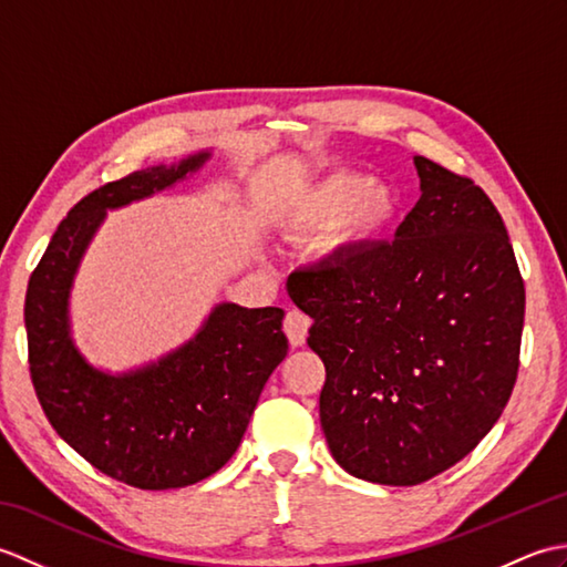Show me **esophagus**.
Segmentation results:
<instances>
[{
    "label": "esophagus",
    "mask_w": 567,
    "mask_h": 567,
    "mask_svg": "<svg viewBox=\"0 0 567 567\" xmlns=\"http://www.w3.org/2000/svg\"><path fill=\"white\" fill-rule=\"evenodd\" d=\"M309 327H311V319L305 315V311H299V309L287 311V317L282 321V329L287 333V341H290L295 348L305 346Z\"/></svg>",
    "instance_id": "esophagus-1"
}]
</instances>
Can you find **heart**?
<instances>
[{"label":"heart","instance_id":"obj_1","mask_svg":"<svg viewBox=\"0 0 567 567\" xmlns=\"http://www.w3.org/2000/svg\"><path fill=\"white\" fill-rule=\"evenodd\" d=\"M400 214V192L390 183L346 167L292 189L280 212L287 231L299 238H323L343 226L346 238L360 246L388 238Z\"/></svg>","mask_w":567,"mask_h":567}]
</instances>
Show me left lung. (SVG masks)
Returning <instances> with one entry per match:
<instances>
[{
    "label": "left lung",
    "instance_id": "left-lung-1",
    "mask_svg": "<svg viewBox=\"0 0 567 567\" xmlns=\"http://www.w3.org/2000/svg\"><path fill=\"white\" fill-rule=\"evenodd\" d=\"M421 197L392 244L295 272L327 365L321 429L346 473L419 485L475 449L507 406L524 329V280L507 228L470 177L414 158Z\"/></svg>",
    "mask_w": 567,
    "mask_h": 567
}]
</instances>
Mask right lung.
<instances>
[{
  "label": "right lung",
  "mask_w": 567,
  "mask_h": 567,
  "mask_svg": "<svg viewBox=\"0 0 567 567\" xmlns=\"http://www.w3.org/2000/svg\"><path fill=\"white\" fill-rule=\"evenodd\" d=\"M209 151L94 189L60 221L23 305L35 396L84 461L138 489L195 485L226 465L272 370L287 355L285 311L221 302L167 355L128 370L94 368L72 341L70 290L106 209L153 197L197 173Z\"/></svg>",
  "instance_id": "obj_1"
}]
</instances>
